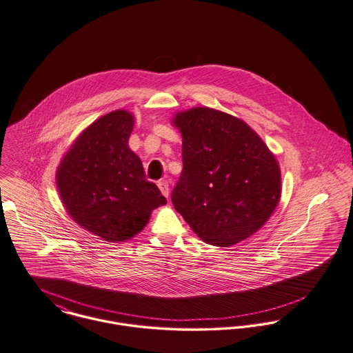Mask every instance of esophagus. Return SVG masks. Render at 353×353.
<instances>
[{
    "mask_svg": "<svg viewBox=\"0 0 353 353\" xmlns=\"http://www.w3.org/2000/svg\"><path fill=\"white\" fill-rule=\"evenodd\" d=\"M158 188H159V190H161V194H163L165 198H168V195H170L168 182H167V181H159V182H158Z\"/></svg>",
    "mask_w": 353,
    "mask_h": 353,
    "instance_id": "obj_1",
    "label": "esophagus"
}]
</instances>
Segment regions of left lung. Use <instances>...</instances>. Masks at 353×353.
I'll return each mask as SVG.
<instances>
[{
    "label": "left lung",
    "instance_id": "obj_1",
    "mask_svg": "<svg viewBox=\"0 0 353 353\" xmlns=\"http://www.w3.org/2000/svg\"><path fill=\"white\" fill-rule=\"evenodd\" d=\"M183 170L171 194L178 213L208 244L230 247L252 236L281 199V168L256 132L212 108L175 114Z\"/></svg>",
    "mask_w": 353,
    "mask_h": 353
}]
</instances>
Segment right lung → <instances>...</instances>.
Here are the masks:
<instances>
[{"instance_id":"right-lung-1","label":"right lung","mask_w":353,"mask_h":353,"mask_svg":"<svg viewBox=\"0 0 353 353\" xmlns=\"http://www.w3.org/2000/svg\"><path fill=\"white\" fill-rule=\"evenodd\" d=\"M134 117L114 110L74 141L57 170V185L70 217L109 243L129 240L167 201L145 179L140 158L128 147Z\"/></svg>"}]
</instances>
